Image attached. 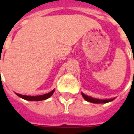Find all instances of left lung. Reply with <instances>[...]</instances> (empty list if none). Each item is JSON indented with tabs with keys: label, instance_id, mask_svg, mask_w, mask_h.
Here are the masks:
<instances>
[{
	"label": "left lung",
	"instance_id": "obj_1",
	"mask_svg": "<svg viewBox=\"0 0 134 134\" xmlns=\"http://www.w3.org/2000/svg\"><path fill=\"white\" fill-rule=\"evenodd\" d=\"M81 94L85 100H87V102H90V103H109V102L115 99V98L110 99H97L95 98H92V97L87 96V95H85L83 93H81Z\"/></svg>",
	"mask_w": 134,
	"mask_h": 134
}]
</instances>
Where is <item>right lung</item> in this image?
Wrapping results in <instances>:
<instances>
[{
	"label": "right lung",
	"mask_w": 134,
	"mask_h": 134,
	"mask_svg": "<svg viewBox=\"0 0 134 134\" xmlns=\"http://www.w3.org/2000/svg\"><path fill=\"white\" fill-rule=\"evenodd\" d=\"M55 90L54 89L52 90L49 93H47V94H44V95H41V96H25V95H21V94H19V93H15L17 96L21 98L24 99L26 100L29 101H40L44 100H47L49 98H50L51 96H52L53 93H54Z\"/></svg>",
	"instance_id": "add662e5"
}]
</instances>
